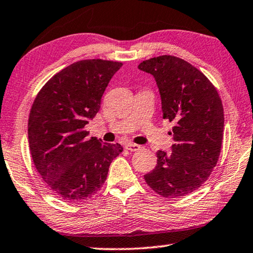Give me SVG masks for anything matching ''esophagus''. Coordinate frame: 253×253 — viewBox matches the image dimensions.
Masks as SVG:
<instances>
[{"label":"esophagus","instance_id":"1","mask_svg":"<svg viewBox=\"0 0 253 253\" xmlns=\"http://www.w3.org/2000/svg\"><path fill=\"white\" fill-rule=\"evenodd\" d=\"M124 148H126V150H129V151H138V150H140V145L139 144H135V143H126V145H124Z\"/></svg>","mask_w":253,"mask_h":253}]
</instances>
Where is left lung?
<instances>
[{
    "label": "left lung",
    "mask_w": 253,
    "mask_h": 253,
    "mask_svg": "<svg viewBox=\"0 0 253 253\" xmlns=\"http://www.w3.org/2000/svg\"><path fill=\"white\" fill-rule=\"evenodd\" d=\"M138 68L156 80L163 119L175 123L171 153L159 150L157 167L144 180L165 198L185 196L201 187L218 162L224 126L222 102L206 75L180 57H153Z\"/></svg>",
    "instance_id": "left-lung-1"
}]
</instances>
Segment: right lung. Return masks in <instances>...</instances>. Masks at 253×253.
<instances>
[{"label": "right lung", "mask_w": 253, "mask_h": 253, "mask_svg": "<svg viewBox=\"0 0 253 253\" xmlns=\"http://www.w3.org/2000/svg\"><path fill=\"white\" fill-rule=\"evenodd\" d=\"M122 63L83 60L66 66L42 87L29 118L34 166L52 192L82 202L101 189L119 143H103L84 130L101 108V97Z\"/></svg>", "instance_id": "1"}]
</instances>
